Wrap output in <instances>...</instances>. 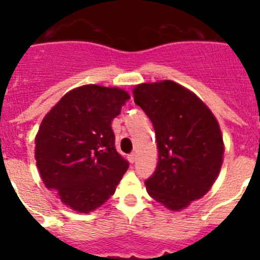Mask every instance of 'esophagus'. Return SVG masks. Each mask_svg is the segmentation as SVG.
Masks as SVG:
<instances>
[{"label":"esophagus","mask_w":260,"mask_h":260,"mask_svg":"<svg viewBox=\"0 0 260 260\" xmlns=\"http://www.w3.org/2000/svg\"><path fill=\"white\" fill-rule=\"evenodd\" d=\"M127 160H128V162H134L135 161V153H128L127 155Z\"/></svg>","instance_id":"1"}]
</instances>
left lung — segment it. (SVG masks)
I'll return each instance as SVG.
<instances>
[{
	"mask_svg": "<svg viewBox=\"0 0 260 260\" xmlns=\"http://www.w3.org/2000/svg\"><path fill=\"white\" fill-rule=\"evenodd\" d=\"M133 93L157 142L158 161L144 181L147 191L169 210L185 208L217 178L224 155L219 123L201 99L171 80L139 84Z\"/></svg>",
	"mask_w": 260,
	"mask_h": 260,
	"instance_id": "8db88e82",
	"label": "left lung"
}]
</instances>
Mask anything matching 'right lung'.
Here are the masks:
<instances>
[{
	"label": "right lung",
	"instance_id": "1",
	"mask_svg": "<svg viewBox=\"0 0 260 260\" xmlns=\"http://www.w3.org/2000/svg\"><path fill=\"white\" fill-rule=\"evenodd\" d=\"M128 99L123 89L87 84L66 93L43 119L36 165L45 186L73 210L100 207L127 171L128 161L116 150L112 119Z\"/></svg>",
	"mask_w": 260,
	"mask_h": 260
}]
</instances>
